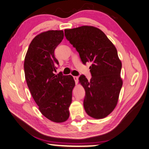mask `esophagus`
I'll use <instances>...</instances> for the list:
<instances>
[{
    "instance_id": "obj_1",
    "label": "esophagus",
    "mask_w": 149,
    "mask_h": 149,
    "mask_svg": "<svg viewBox=\"0 0 149 149\" xmlns=\"http://www.w3.org/2000/svg\"><path fill=\"white\" fill-rule=\"evenodd\" d=\"M74 81H75L76 84H77L78 80H79V77H77V76H74Z\"/></svg>"
}]
</instances>
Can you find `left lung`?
I'll list each match as a JSON object with an SVG mask.
<instances>
[{
  "label": "left lung",
  "instance_id": "1",
  "mask_svg": "<svg viewBox=\"0 0 149 149\" xmlns=\"http://www.w3.org/2000/svg\"><path fill=\"white\" fill-rule=\"evenodd\" d=\"M65 36L79 53L82 63L91 64L90 81L84 75L79 78L86 91L85 111L95 119L104 118L116 107L123 86L122 63L116 48L105 34L95 26L65 29Z\"/></svg>",
  "mask_w": 149,
  "mask_h": 149
}]
</instances>
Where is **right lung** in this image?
I'll return each instance as SVG.
<instances>
[{
  "label": "right lung",
  "mask_w": 149,
  "mask_h": 149,
  "mask_svg": "<svg viewBox=\"0 0 149 149\" xmlns=\"http://www.w3.org/2000/svg\"><path fill=\"white\" fill-rule=\"evenodd\" d=\"M63 30H48L34 37L24 61L29 90L42 115L51 121L63 123L68 119L75 86L72 75H55L58 61L54 49L63 39Z\"/></svg>",
  "instance_id": "add662e5"
}]
</instances>
